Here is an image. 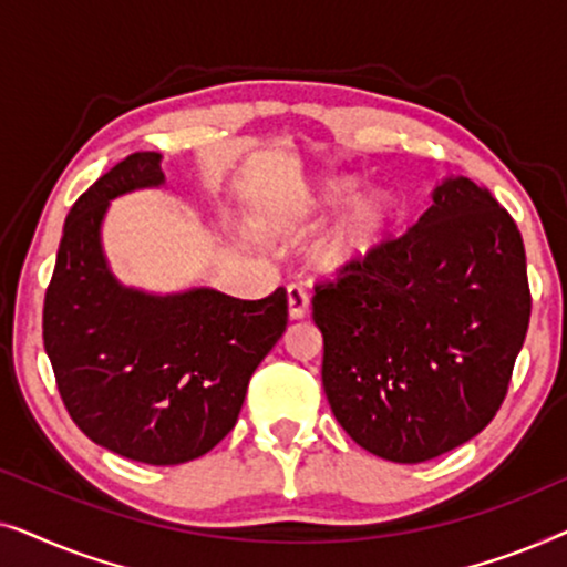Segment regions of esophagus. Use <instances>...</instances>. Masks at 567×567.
I'll list each match as a JSON object with an SVG mask.
<instances>
[{
    "instance_id": "1",
    "label": "esophagus",
    "mask_w": 567,
    "mask_h": 567,
    "mask_svg": "<svg viewBox=\"0 0 567 567\" xmlns=\"http://www.w3.org/2000/svg\"><path fill=\"white\" fill-rule=\"evenodd\" d=\"M286 293H289V317H291V320H301V317H305L307 309H309L307 291L301 289L299 284H291L289 289H286Z\"/></svg>"
}]
</instances>
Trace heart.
Segmentation results:
<instances>
[{
	"mask_svg": "<svg viewBox=\"0 0 567 567\" xmlns=\"http://www.w3.org/2000/svg\"><path fill=\"white\" fill-rule=\"evenodd\" d=\"M351 181H336L322 185V188H317L309 193V196L301 198L299 204L284 216V224L312 221L317 216L332 212V208L343 204V200L351 196ZM390 219L392 204L390 198L382 196V193L355 200V204L340 216L336 227L328 231V237L317 245L315 266L332 274V270H343L346 266H351V262L361 260L363 255L382 239L384 229L390 227Z\"/></svg>",
	"mask_w": 567,
	"mask_h": 567,
	"instance_id": "heart-1",
	"label": "heart"
}]
</instances>
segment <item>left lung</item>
Returning <instances> with one entry per match:
<instances>
[{"mask_svg":"<svg viewBox=\"0 0 567 567\" xmlns=\"http://www.w3.org/2000/svg\"><path fill=\"white\" fill-rule=\"evenodd\" d=\"M529 315L516 221L483 185L446 177L405 235L315 286L332 413L382 460L452 452L503 405Z\"/></svg>","mask_w":567,"mask_h":567,"instance_id":"8db88e82","label":"left lung"}]
</instances>
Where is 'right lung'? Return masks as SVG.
Wrapping results in <instances>:
<instances>
[{"label": "right lung", "instance_id": "obj_1", "mask_svg": "<svg viewBox=\"0 0 567 567\" xmlns=\"http://www.w3.org/2000/svg\"><path fill=\"white\" fill-rule=\"evenodd\" d=\"M136 152L90 185L64 221L43 301V346L84 436L126 460H198L235 429L252 371L289 322L286 289L247 301L214 289L144 293L115 281L100 227L113 198L165 183Z\"/></svg>", "mask_w": 567, "mask_h": 567}]
</instances>
